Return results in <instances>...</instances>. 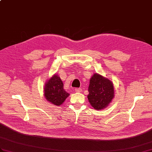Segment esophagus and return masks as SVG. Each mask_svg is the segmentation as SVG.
I'll return each instance as SVG.
<instances>
[{"label": "esophagus", "mask_w": 152, "mask_h": 152, "mask_svg": "<svg viewBox=\"0 0 152 152\" xmlns=\"http://www.w3.org/2000/svg\"><path fill=\"white\" fill-rule=\"evenodd\" d=\"M75 91L76 92H77V93H80V92L82 91V89H81V88H75Z\"/></svg>", "instance_id": "esophagus-1"}]
</instances>
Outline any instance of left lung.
Here are the masks:
<instances>
[{"label": "left lung", "mask_w": 152, "mask_h": 152, "mask_svg": "<svg viewBox=\"0 0 152 152\" xmlns=\"http://www.w3.org/2000/svg\"><path fill=\"white\" fill-rule=\"evenodd\" d=\"M88 101L95 110L106 108L114 97L113 83L98 73L91 77L88 87Z\"/></svg>", "instance_id": "1"}]
</instances>
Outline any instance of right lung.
Masks as SVG:
<instances>
[{"instance_id": "add662e5", "label": "right lung", "mask_w": 152, "mask_h": 152, "mask_svg": "<svg viewBox=\"0 0 152 152\" xmlns=\"http://www.w3.org/2000/svg\"><path fill=\"white\" fill-rule=\"evenodd\" d=\"M64 84L60 77L55 74L44 86V97L48 102L55 106H61L69 94L64 90Z\"/></svg>"}]
</instances>
